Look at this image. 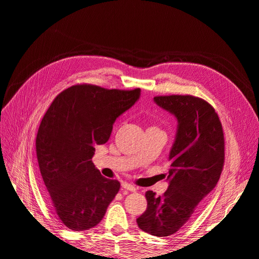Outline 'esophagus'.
I'll use <instances>...</instances> for the list:
<instances>
[{
	"label": "esophagus",
	"mask_w": 259,
	"mask_h": 259,
	"mask_svg": "<svg viewBox=\"0 0 259 259\" xmlns=\"http://www.w3.org/2000/svg\"><path fill=\"white\" fill-rule=\"evenodd\" d=\"M122 188H123V189H125V190H128V191H132V192H135L136 191V188L133 186V185L128 184V183H122Z\"/></svg>",
	"instance_id": "esophagus-1"
}]
</instances>
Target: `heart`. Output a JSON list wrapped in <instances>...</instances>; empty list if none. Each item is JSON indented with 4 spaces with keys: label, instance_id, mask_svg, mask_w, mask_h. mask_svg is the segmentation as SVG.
Wrapping results in <instances>:
<instances>
[{
    "label": "heart",
    "instance_id": "obj_1",
    "mask_svg": "<svg viewBox=\"0 0 259 259\" xmlns=\"http://www.w3.org/2000/svg\"><path fill=\"white\" fill-rule=\"evenodd\" d=\"M152 127H153V126H152Z\"/></svg>",
    "mask_w": 259,
    "mask_h": 259
}]
</instances>
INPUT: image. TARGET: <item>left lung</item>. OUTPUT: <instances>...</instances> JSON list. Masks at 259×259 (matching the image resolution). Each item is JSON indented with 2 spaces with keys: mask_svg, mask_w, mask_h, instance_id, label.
Segmentation results:
<instances>
[{
  "mask_svg": "<svg viewBox=\"0 0 259 259\" xmlns=\"http://www.w3.org/2000/svg\"><path fill=\"white\" fill-rule=\"evenodd\" d=\"M153 99L176 116L178 126L168 156L167 190L162 195L146 192L147 209L137 225L152 236L167 237L189 221L217 185L225 162V139L218 114L206 100L191 95Z\"/></svg>",
  "mask_w": 259,
  "mask_h": 259,
  "instance_id": "1",
  "label": "left lung"
}]
</instances>
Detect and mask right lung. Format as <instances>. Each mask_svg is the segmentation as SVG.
Here are the masks:
<instances>
[{"mask_svg":"<svg viewBox=\"0 0 259 259\" xmlns=\"http://www.w3.org/2000/svg\"><path fill=\"white\" fill-rule=\"evenodd\" d=\"M140 90H107L76 84L53 100L41 121L35 147L51 207L66 227L97 226L120 190L92 162L96 145L108 142L116 117L134 105Z\"/></svg>","mask_w":259,"mask_h":259,"instance_id":"add662e5","label":"right lung"}]
</instances>
